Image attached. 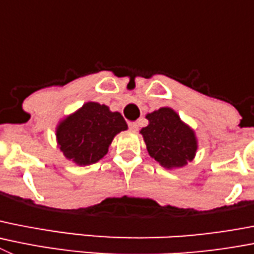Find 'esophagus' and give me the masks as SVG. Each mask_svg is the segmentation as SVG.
I'll use <instances>...</instances> for the list:
<instances>
[{
    "label": "esophagus",
    "instance_id": "obj_1",
    "mask_svg": "<svg viewBox=\"0 0 254 254\" xmlns=\"http://www.w3.org/2000/svg\"><path fill=\"white\" fill-rule=\"evenodd\" d=\"M128 127H129V129H131V131H133V132L138 131V125H137L136 122H129Z\"/></svg>",
    "mask_w": 254,
    "mask_h": 254
}]
</instances>
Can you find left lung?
Wrapping results in <instances>:
<instances>
[{
	"label": "left lung",
	"instance_id": "left-lung-1",
	"mask_svg": "<svg viewBox=\"0 0 254 254\" xmlns=\"http://www.w3.org/2000/svg\"><path fill=\"white\" fill-rule=\"evenodd\" d=\"M148 125L139 133L148 155L165 169H180L192 161L197 151L194 129L181 121L170 107H161L146 115Z\"/></svg>",
	"mask_w": 254,
	"mask_h": 254
}]
</instances>
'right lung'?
Returning a JSON list of instances; mask_svg holds the SVG:
<instances>
[{
  "label": "right lung",
  "mask_w": 254,
  "mask_h": 254,
  "mask_svg": "<svg viewBox=\"0 0 254 254\" xmlns=\"http://www.w3.org/2000/svg\"><path fill=\"white\" fill-rule=\"evenodd\" d=\"M127 128L120 112H112L106 104L87 102L58 123V147L69 161L88 166L103 159L116 134Z\"/></svg>",
  "instance_id": "1"
}]
</instances>
